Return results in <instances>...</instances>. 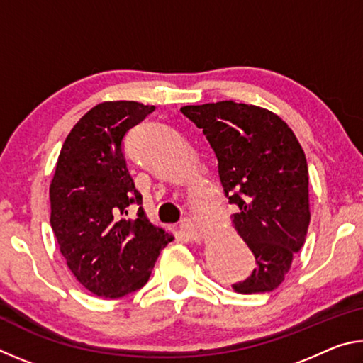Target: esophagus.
Returning a JSON list of instances; mask_svg holds the SVG:
<instances>
[{"label": "esophagus", "instance_id": "esophagus-1", "mask_svg": "<svg viewBox=\"0 0 363 363\" xmlns=\"http://www.w3.org/2000/svg\"><path fill=\"white\" fill-rule=\"evenodd\" d=\"M179 227H181V230L186 233V235H189L190 238H194V240H199V238H200V229L196 227L194 220L184 219Z\"/></svg>", "mask_w": 363, "mask_h": 363}]
</instances>
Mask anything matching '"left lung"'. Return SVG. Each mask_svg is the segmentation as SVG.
I'll return each instance as SVG.
<instances>
[{
    "mask_svg": "<svg viewBox=\"0 0 363 363\" xmlns=\"http://www.w3.org/2000/svg\"><path fill=\"white\" fill-rule=\"evenodd\" d=\"M181 112L203 130L216 153L224 194L238 206L232 224L255 255L253 272L232 288L242 294L275 290L303 248L311 223L303 147L267 108L220 101Z\"/></svg>",
    "mask_w": 363,
    "mask_h": 363,
    "instance_id": "left-lung-1",
    "label": "left lung"
}]
</instances>
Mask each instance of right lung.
<instances>
[{
    "mask_svg": "<svg viewBox=\"0 0 363 363\" xmlns=\"http://www.w3.org/2000/svg\"><path fill=\"white\" fill-rule=\"evenodd\" d=\"M153 110L134 101L97 104L59 153L49 186L51 227L72 274L96 296L115 299L143 288L173 240L147 219L123 153L125 134ZM133 203L138 218L125 220Z\"/></svg>",
    "mask_w": 363,
    "mask_h": 363,
    "instance_id": "1",
    "label": "right lung"
}]
</instances>
